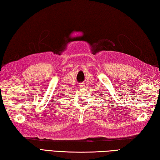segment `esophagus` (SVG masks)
I'll list each match as a JSON object with an SVG mask.
<instances>
[{"label":"esophagus","mask_w":160,"mask_h":160,"mask_svg":"<svg viewBox=\"0 0 160 160\" xmlns=\"http://www.w3.org/2000/svg\"><path fill=\"white\" fill-rule=\"evenodd\" d=\"M83 86H84V83H83L79 84V87H80V88H83Z\"/></svg>","instance_id":"obj_1"}]
</instances>
